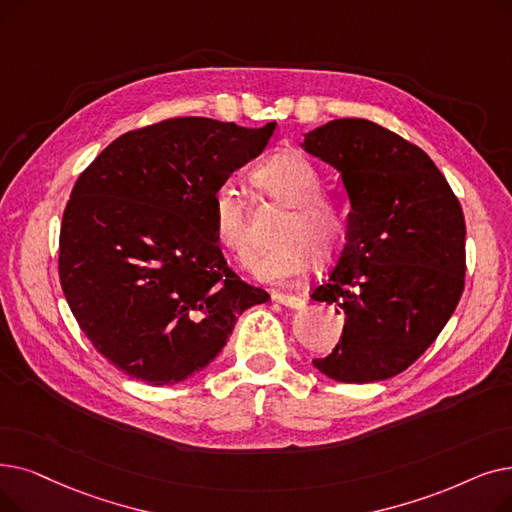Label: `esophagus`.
<instances>
[{"instance_id": "esophagus-1", "label": "esophagus", "mask_w": 512, "mask_h": 512, "mask_svg": "<svg viewBox=\"0 0 512 512\" xmlns=\"http://www.w3.org/2000/svg\"><path fill=\"white\" fill-rule=\"evenodd\" d=\"M272 299L284 307H291V309H301L305 305V299L299 295H288V293H274Z\"/></svg>"}]
</instances>
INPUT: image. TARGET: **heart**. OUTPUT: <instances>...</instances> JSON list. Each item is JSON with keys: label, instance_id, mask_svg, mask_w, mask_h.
Listing matches in <instances>:
<instances>
[{"label": "heart", "instance_id": "1", "mask_svg": "<svg viewBox=\"0 0 512 512\" xmlns=\"http://www.w3.org/2000/svg\"><path fill=\"white\" fill-rule=\"evenodd\" d=\"M253 182L265 196L288 207L274 236L278 244L253 261V274L259 280H291L309 268L311 259L324 265L341 255L349 230L347 211L335 198L320 194L322 175L301 152L272 154L253 171ZM211 230L221 249L240 265L249 263L253 253L251 215L236 186L215 188Z\"/></svg>", "mask_w": 512, "mask_h": 512}]
</instances>
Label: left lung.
<instances>
[{
	"label": "left lung",
	"instance_id": "1",
	"mask_svg": "<svg viewBox=\"0 0 512 512\" xmlns=\"http://www.w3.org/2000/svg\"><path fill=\"white\" fill-rule=\"evenodd\" d=\"M303 148L341 173L347 242L311 299L345 316L314 366L339 383L385 381L412 366L460 301L466 272L462 207L425 150L366 119H335Z\"/></svg>",
	"mask_w": 512,
	"mask_h": 512
}]
</instances>
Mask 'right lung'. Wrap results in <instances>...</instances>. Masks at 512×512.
I'll list each match as a JSON object with an SVG mask.
<instances>
[{"instance_id":"1","label":"right lung","mask_w":512,"mask_h":512,"mask_svg":"<svg viewBox=\"0 0 512 512\" xmlns=\"http://www.w3.org/2000/svg\"><path fill=\"white\" fill-rule=\"evenodd\" d=\"M274 129L167 119L123 133L79 175L60 226V284L87 339L131 379L186 381L244 309L270 299L228 268L211 196Z\"/></svg>"}]
</instances>
